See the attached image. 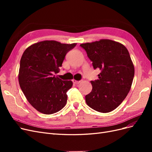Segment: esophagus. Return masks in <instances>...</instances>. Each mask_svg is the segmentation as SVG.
Wrapping results in <instances>:
<instances>
[{
	"instance_id": "obj_1",
	"label": "esophagus",
	"mask_w": 152,
	"mask_h": 152,
	"mask_svg": "<svg viewBox=\"0 0 152 152\" xmlns=\"http://www.w3.org/2000/svg\"><path fill=\"white\" fill-rule=\"evenodd\" d=\"M72 82H73V84H79L80 81H79V80H75V79H73V80H72Z\"/></svg>"
}]
</instances>
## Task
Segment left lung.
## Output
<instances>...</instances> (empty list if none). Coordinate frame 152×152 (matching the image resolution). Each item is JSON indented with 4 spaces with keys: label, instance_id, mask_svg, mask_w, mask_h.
I'll list each match as a JSON object with an SVG mask.
<instances>
[{
    "label": "left lung",
    "instance_id": "left-lung-1",
    "mask_svg": "<svg viewBox=\"0 0 152 152\" xmlns=\"http://www.w3.org/2000/svg\"><path fill=\"white\" fill-rule=\"evenodd\" d=\"M80 46L86 51L94 70H101L98 79L91 81L93 89L86 96V103L99 112H112L126 98L134 78V67L128 50L108 39Z\"/></svg>",
    "mask_w": 152,
    "mask_h": 152
}]
</instances>
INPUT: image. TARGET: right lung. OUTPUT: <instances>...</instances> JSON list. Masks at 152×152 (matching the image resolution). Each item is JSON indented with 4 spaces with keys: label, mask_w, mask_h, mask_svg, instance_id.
<instances>
[{
    "label": "right lung",
    "mask_w": 152,
    "mask_h": 152,
    "mask_svg": "<svg viewBox=\"0 0 152 152\" xmlns=\"http://www.w3.org/2000/svg\"><path fill=\"white\" fill-rule=\"evenodd\" d=\"M76 45L45 40L30 45L23 54L19 84L28 102L40 113H56L66 104V92L72 82L62 80L53 73L58 72L66 53Z\"/></svg>",
    "instance_id": "obj_1"
}]
</instances>
